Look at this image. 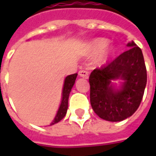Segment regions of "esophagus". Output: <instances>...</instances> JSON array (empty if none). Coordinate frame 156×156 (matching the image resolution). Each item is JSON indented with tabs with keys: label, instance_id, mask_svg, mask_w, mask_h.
Listing matches in <instances>:
<instances>
[{
	"label": "esophagus",
	"instance_id": "34e87169",
	"mask_svg": "<svg viewBox=\"0 0 156 156\" xmlns=\"http://www.w3.org/2000/svg\"><path fill=\"white\" fill-rule=\"evenodd\" d=\"M78 75L82 77V78H88V71H86L84 69H83V70H80V71L78 72Z\"/></svg>",
	"mask_w": 156,
	"mask_h": 156
}]
</instances>
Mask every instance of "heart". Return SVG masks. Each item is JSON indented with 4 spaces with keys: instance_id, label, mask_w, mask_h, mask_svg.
I'll return each instance as SVG.
<instances>
[{
    "instance_id": "obj_1",
    "label": "heart",
    "mask_w": 156,
    "mask_h": 156,
    "mask_svg": "<svg viewBox=\"0 0 156 156\" xmlns=\"http://www.w3.org/2000/svg\"><path fill=\"white\" fill-rule=\"evenodd\" d=\"M108 44V41L103 38H98L95 39L94 41H92L89 43V48L91 49L92 51H94V52H98V51H102L104 48L106 47V45ZM107 51L105 52V56L107 55Z\"/></svg>"
}]
</instances>
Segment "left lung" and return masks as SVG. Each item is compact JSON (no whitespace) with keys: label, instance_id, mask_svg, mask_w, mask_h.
I'll list each match as a JSON object with an SVG mask.
<instances>
[{"label":"left lung","instance_id":"obj_1","mask_svg":"<svg viewBox=\"0 0 156 156\" xmlns=\"http://www.w3.org/2000/svg\"><path fill=\"white\" fill-rule=\"evenodd\" d=\"M128 51L89 76L90 103L98 117L117 122L130 117L137 110L144 95L147 82L146 67L141 49L134 41ZM124 81L120 90H116L112 80Z\"/></svg>","mask_w":156,"mask_h":156}]
</instances>
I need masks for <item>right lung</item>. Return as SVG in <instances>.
Returning <instances> with one entry per match:
<instances>
[{
	"mask_svg": "<svg viewBox=\"0 0 156 156\" xmlns=\"http://www.w3.org/2000/svg\"><path fill=\"white\" fill-rule=\"evenodd\" d=\"M77 76H78V73H73V74L68 75V77H66V78H65L63 88H62V98L61 105L58 108L57 115L55 116V119L50 125L57 124L59 121H61L67 114L68 106V97H69V94L71 92L72 88L74 84Z\"/></svg>",
	"mask_w": 156,
	"mask_h": 156,
	"instance_id": "add662e5",
	"label": "right lung"
}]
</instances>
